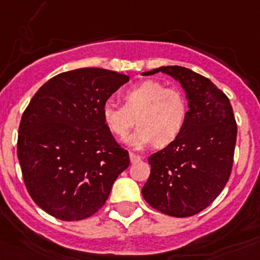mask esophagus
Wrapping results in <instances>:
<instances>
[{
  "mask_svg": "<svg viewBox=\"0 0 260 260\" xmlns=\"http://www.w3.org/2000/svg\"><path fill=\"white\" fill-rule=\"evenodd\" d=\"M128 157H130V162H132V163H137V162H139L140 159H142V157H140V155L135 154V153H133V152H130Z\"/></svg>",
  "mask_w": 260,
  "mask_h": 260,
  "instance_id": "obj_1",
  "label": "esophagus"
}]
</instances>
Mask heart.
<instances>
[{"instance_id": "heart-1", "label": "heart", "mask_w": 260, "mask_h": 260, "mask_svg": "<svg viewBox=\"0 0 260 260\" xmlns=\"http://www.w3.org/2000/svg\"><path fill=\"white\" fill-rule=\"evenodd\" d=\"M122 101L123 106L105 103L102 118L111 134L123 138L137 117L139 127L125 140L128 147L144 149L154 143L158 147H167L184 130L189 105L186 95L179 89L145 80L123 91Z\"/></svg>"}]
</instances>
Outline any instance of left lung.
Instances as JSON below:
<instances>
[{
  "instance_id": "left-lung-1",
  "label": "left lung",
  "mask_w": 260,
  "mask_h": 260,
  "mask_svg": "<svg viewBox=\"0 0 260 260\" xmlns=\"http://www.w3.org/2000/svg\"><path fill=\"white\" fill-rule=\"evenodd\" d=\"M159 71L181 84L189 112L180 137L148 158L150 175L142 194L162 213L190 217L206 209L229 181L236 121L230 100L209 79L181 66H162L143 75Z\"/></svg>"
}]
</instances>
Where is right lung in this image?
Here are the masks:
<instances>
[{
	"label": "right lung",
	"mask_w": 260,
	"mask_h": 260,
	"mask_svg": "<svg viewBox=\"0 0 260 260\" xmlns=\"http://www.w3.org/2000/svg\"><path fill=\"white\" fill-rule=\"evenodd\" d=\"M127 81L105 69L66 71L43 84L24 111L17 158L29 195L51 216H93L130 165L102 118L105 103Z\"/></svg>",
	"instance_id": "add662e5"
}]
</instances>
